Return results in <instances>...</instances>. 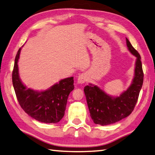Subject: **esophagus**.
Returning a JSON list of instances; mask_svg holds the SVG:
<instances>
[{"instance_id":"34e87169","label":"esophagus","mask_w":155,"mask_h":155,"mask_svg":"<svg viewBox=\"0 0 155 155\" xmlns=\"http://www.w3.org/2000/svg\"><path fill=\"white\" fill-rule=\"evenodd\" d=\"M87 77L86 73H82L78 78V84H84L85 82L87 81Z\"/></svg>"}]
</instances>
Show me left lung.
<instances>
[{"mask_svg": "<svg viewBox=\"0 0 155 155\" xmlns=\"http://www.w3.org/2000/svg\"><path fill=\"white\" fill-rule=\"evenodd\" d=\"M126 39L128 50L137 58L134 77L127 90L118 97H112L97 86L90 84L84 87L90 116L96 124L109 125L125 118L133 111L137 102L144 79L141 58L127 38Z\"/></svg>", "mask_w": 155, "mask_h": 155, "instance_id": "left-lung-1", "label": "left lung"}]
</instances>
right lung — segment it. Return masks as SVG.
<instances>
[{
  "mask_svg": "<svg viewBox=\"0 0 155 155\" xmlns=\"http://www.w3.org/2000/svg\"><path fill=\"white\" fill-rule=\"evenodd\" d=\"M20 48L15 57L12 74V84L18 103L31 117L44 123H57L65 114L69 93L74 89V78L60 80L48 90L38 91L27 88L18 75V60Z\"/></svg>",
  "mask_w": 155,
  "mask_h": 155,
  "instance_id": "obj_1",
  "label": "right lung"
}]
</instances>
